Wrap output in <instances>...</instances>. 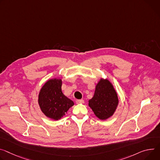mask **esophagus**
<instances>
[{
  "instance_id": "obj_1",
  "label": "esophagus",
  "mask_w": 160,
  "mask_h": 160,
  "mask_svg": "<svg viewBox=\"0 0 160 160\" xmlns=\"http://www.w3.org/2000/svg\"><path fill=\"white\" fill-rule=\"evenodd\" d=\"M76 103L77 104H82L84 103V100L83 99H77L76 101Z\"/></svg>"
}]
</instances>
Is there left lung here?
<instances>
[{"mask_svg":"<svg viewBox=\"0 0 160 160\" xmlns=\"http://www.w3.org/2000/svg\"><path fill=\"white\" fill-rule=\"evenodd\" d=\"M119 103L117 92L107 79H101L96 86L94 96L89 101L96 117L105 120L113 114Z\"/></svg>","mask_w":160,"mask_h":160,"instance_id":"obj_1","label":"left lung"}]
</instances>
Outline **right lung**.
I'll list each match as a JSON object with an SVG mask.
<instances>
[{"label":"right lung","mask_w":160,"mask_h":160,"mask_svg":"<svg viewBox=\"0 0 160 160\" xmlns=\"http://www.w3.org/2000/svg\"><path fill=\"white\" fill-rule=\"evenodd\" d=\"M62 80L51 79L42 86L39 94L38 103L47 117L59 120L74 105L73 101L64 96L61 90Z\"/></svg>","instance_id":"add662e5"}]
</instances>
